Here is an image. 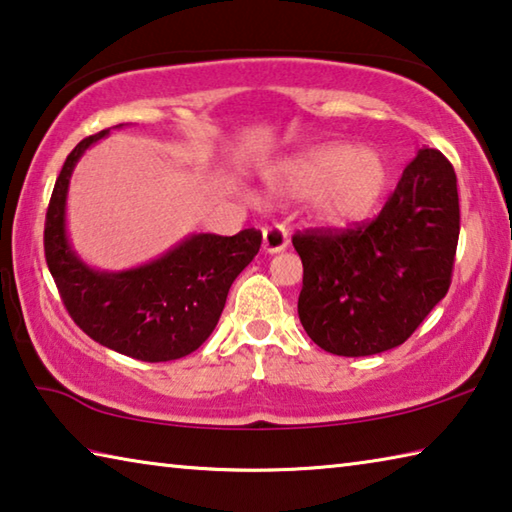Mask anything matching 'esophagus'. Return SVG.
Masks as SVG:
<instances>
[{
  "instance_id": "1",
  "label": "esophagus",
  "mask_w": 512,
  "mask_h": 512,
  "mask_svg": "<svg viewBox=\"0 0 512 512\" xmlns=\"http://www.w3.org/2000/svg\"><path fill=\"white\" fill-rule=\"evenodd\" d=\"M289 246V232L282 228V225H273V228H266L262 235V248L266 253H280Z\"/></svg>"
}]
</instances>
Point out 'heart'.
<instances>
[{
	"label": "heart",
	"instance_id": "heart-1",
	"mask_svg": "<svg viewBox=\"0 0 512 512\" xmlns=\"http://www.w3.org/2000/svg\"><path fill=\"white\" fill-rule=\"evenodd\" d=\"M266 183L280 194L314 198L320 221L350 228L379 207L391 185V164L372 144H318L277 162L266 171Z\"/></svg>",
	"mask_w": 512,
	"mask_h": 512
}]
</instances>
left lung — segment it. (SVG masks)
Instances as JSON below:
<instances>
[{
  "label": "left lung",
  "mask_w": 512,
  "mask_h": 512,
  "mask_svg": "<svg viewBox=\"0 0 512 512\" xmlns=\"http://www.w3.org/2000/svg\"><path fill=\"white\" fill-rule=\"evenodd\" d=\"M461 230L456 173L420 149L375 221L293 237L300 323L318 348L370 357L402 345L447 296Z\"/></svg>",
  "instance_id": "1"
}]
</instances>
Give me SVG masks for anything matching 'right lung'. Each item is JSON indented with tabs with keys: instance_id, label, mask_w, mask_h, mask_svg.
<instances>
[{
	"instance_id": "add662e5",
	"label": "right lung",
	"mask_w": 512,
	"mask_h": 512,
	"mask_svg": "<svg viewBox=\"0 0 512 512\" xmlns=\"http://www.w3.org/2000/svg\"><path fill=\"white\" fill-rule=\"evenodd\" d=\"M108 133L110 128L85 137L60 169L45 221L47 266L69 316L90 339L149 363L187 357L214 332L232 282L259 253L262 232L189 235L128 271L88 266L67 237V189L81 155Z\"/></svg>"
}]
</instances>
